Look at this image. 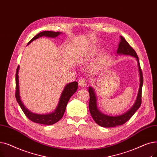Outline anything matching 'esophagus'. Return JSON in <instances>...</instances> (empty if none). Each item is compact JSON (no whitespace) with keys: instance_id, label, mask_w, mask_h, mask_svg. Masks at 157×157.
<instances>
[{"instance_id":"esophagus-1","label":"esophagus","mask_w":157,"mask_h":157,"mask_svg":"<svg viewBox=\"0 0 157 157\" xmlns=\"http://www.w3.org/2000/svg\"><path fill=\"white\" fill-rule=\"evenodd\" d=\"M78 84H79V85L80 86H81V87L85 86L86 85V81L85 79L82 78V79H79V81H78Z\"/></svg>"}]
</instances>
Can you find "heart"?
<instances>
[{"mask_svg":"<svg viewBox=\"0 0 157 157\" xmlns=\"http://www.w3.org/2000/svg\"><path fill=\"white\" fill-rule=\"evenodd\" d=\"M94 54H95V51H91L84 59H85V60H86V59H88V58H91L92 56H94Z\"/></svg>","mask_w":157,"mask_h":157,"instance_id":"heart-1","label":"heart"}]
</instances>
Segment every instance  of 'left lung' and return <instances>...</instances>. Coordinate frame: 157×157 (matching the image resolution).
Wrapping results in <instances>:
<instances>
[{"label":"left lung","instance_id":"left-lung-1","mask_svg":"<svg viewBox=\"0 0 157 157\" xmlns=\"http://www.w3.org/2000/svg\"><path fill=\"white\" fill-rule=\"evenodd\" d=\"M121 40L119 44V47L117 49V53L119 54H126V55H130L135 57L137 59L138 67H139V71L140 75V86H139V90L137 94V99L135 101V103H134L133 106L129 109V110L126 112V113L122 114L118 116H109L101 113L98 108L97 105V98L96 95L94 92V88L90 86L88 88V92L90 94V101H89V110L90 114L94 121L96 123L102 126L105 128H111V127H115L117 126H120L124 124L126 122H127L129 119H130L133 114L136 112L139 107L141 105V98H142V88L143 85V76H142V72L140 68L139 57L137 56V53L135 51V50L132 47L129 45V44L126 42V40L122 37V36H120Z\"/></svg>","mask_w":157,"mask_h":157}]
</instances>
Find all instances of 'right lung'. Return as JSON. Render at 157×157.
<instances>
[{"label":"right lung","instance_id":"add662e5","mask_svg":"<svg viewBox=\"0 0 157 157\" xmlns=\"http://www.w3.org/2000/svg\"><path fill=\"white\" fill-rule=\"evenodd\" d=\"M62 33L59 32H53L45 31L41 32L34 36L30 41L28 45H29L31 42L41 37V36H48L51 38H55L58 36ZM18 70H19V65L17 67V72H16V92H15V98L19 104L20 108L25 113V116L28 117L31 121L36 122L38 124H42L46 125H51L54 123H56L62 118L63 115L65 113L68 101L70 99L72 95L76 92L78 89V83L76 81H73L72 83L67 84L61 95L58 105L54 112L50 113L49 114H36L32 113L27 109L23 103H22L21 100L20 98V93H19V80H18Z\"/></svg>","mask_w":157,"mask_h":157}]
</instances>
